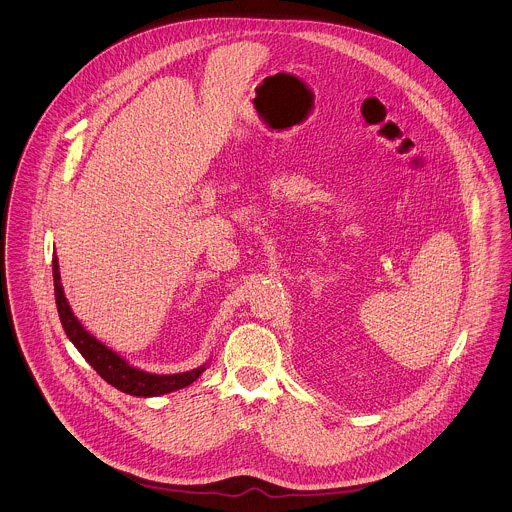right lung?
<instances>
[{"mask_svg": "<svg viewBox=\"0 0 512 512\" xmlns=\"http://www.w3.org/2000/svg\"><path fill=\"white\" fill-rule=\"evenodd\" d=\"M53 280H55V301L57 311L63 323V329L69 337V341L78 349V353L84 357V361L92 366L108 384L118 388L120 392L132 394V396H161L167 392H175L179 388H185L193 384L205 370L207 365L197 366L187 372L177 374H153L142 368L130 365L124 357L108 349L104 343H100L94 335H90L80 321L74 317L73 309L65 297V290L61 284V272H59V258H53Z\"/></svg>", "mask_w": 512, "mask_h": 512, "instance_id": "right-lung-1", "label": "right lung"}]
</instances>
